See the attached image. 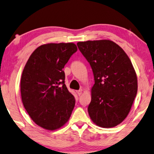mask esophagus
Returning <instances> with one entry per match:
<instances>
[{
	"instance_id": "34e87169",
	"label": "esophagus",
	"mask_w": 154,
	"mask_h": 154,
	"mask_svg": "<svg viewBox=\"0 0 154 154\" xmlns=\"http://www.w3.org/2000/svg\"><path fill=\"white\" fill-rule=\"evenodd\" d=\"M82 89H79V90H77V94L79 95V96H80V95L82 94Z\"/></svg>"
}]
</instances>
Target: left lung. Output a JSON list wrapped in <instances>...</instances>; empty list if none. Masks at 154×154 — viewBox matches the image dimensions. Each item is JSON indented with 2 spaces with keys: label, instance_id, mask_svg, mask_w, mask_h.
<instances>
[{
  "label": "left lung",
  "instance_id": "1",
  "mask_svg": "<svg viewBox=\"0 0 154 154\" xmlns=\"http://www.w3.org/2000/svg\"><path fill=\"white\" fill-rule=\"evenodd\" d=\"M77 45L94 75L89 116L101 127L117 126L129 114L137 94V77L131 60L122 48L111 40Z\"/></svg>",
  "mask_w": 154,
  "mask_h": 154
}]
</instances>
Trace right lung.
Here are the masks:
<instances>
[{"label":"right lung","mask_w":154,"mask_h":154,"mask_svg":"<svg viewBox=\"0 0 154 154\" xmlns=\"http://www.w3.org/2000/svg\"><path fill=\"white\" fill-rule=\"evenodd\" d=\"M77 50L74 43L43 45L32 52L25 66L20 81L23 106L35 123L44 129L63 126L75 107L63 68Z\"/></svg>","instance_id":"1"}]
</instances>
